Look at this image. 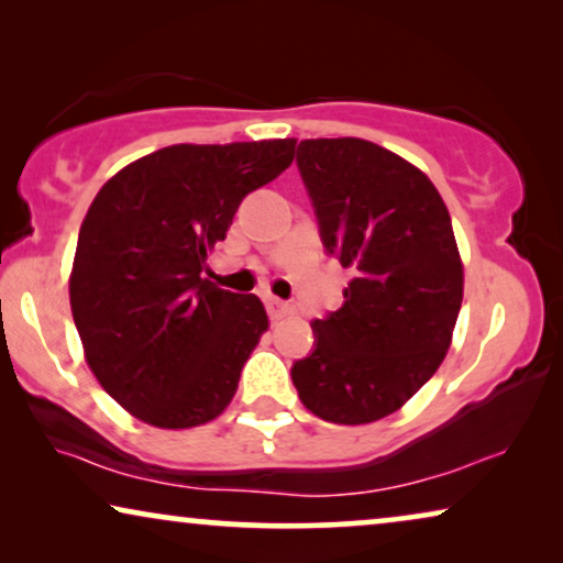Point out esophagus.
<instances>
[{
	"instance_id": "obj_1",
	"label": "esophagus",
	"mask_w": 563,
	"mask_h": 563,
	"mask_svg": "<svg viewBox=\"0 0 563 563\" xmlns=\"http://www.w3.org/2000/svg\"><path fill=\"white\" fill-rule=\"evenodd\" d=\"M266 312H268V318H272V322H279L282 318H287V314L291 312V307L287 302H282V299L268 297L266 299Z\"/></svg>"
}]
</instances>
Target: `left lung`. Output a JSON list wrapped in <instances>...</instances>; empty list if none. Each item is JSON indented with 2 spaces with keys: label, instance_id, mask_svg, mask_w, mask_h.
<instances>
[{
  "label": "left lung",
  "instance_id": "obj_1",
  "mask_svg": "<svg viewBox=\"0 0 563 563\" xmlns=\"http://www.w3.org/2000/svg\"><path fill=\"white\" fill-rule=\"evenodd\" d=\"M297 168L322 245L356 276L341 310L312 322V351L291 382L322 420L374 422L399 410L451 345L464 297L451 214L420 168L361 137L302 141Z\"/></svg>",
  "mask_w": 563,
  "mask_h": 563
}]
</instances>
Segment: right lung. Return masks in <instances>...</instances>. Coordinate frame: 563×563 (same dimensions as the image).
<instances>
[{
  "instance_id": "obj_1",
  "label": "right lung",
  "mask_w": 563,
  "mask_h": 563,
  "mask_svg": "<svg viewBox=\"0 0 563 563\" xmlns=\"http://www.w3.org/2000/svg\"><path fill=\"white\" fill-rule=\"evenodd\" d=\"M295 143L168 145L91 202L68 282L74 322L99 384L143 422L195 428L233 399L268 318L256 295L202 279L207 253Z\"/></svg>"
}]
</instances>
